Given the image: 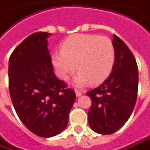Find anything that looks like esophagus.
I'll return each mask as SVG.
<instances>
[{
	"label": "esophagus",
	"mask_w": 150,
	"mask_h": 150,
	"mask_svg": "<svg viewBox=\"0 0 150 150\" xmlns=\"http://www.w3.org/2000/svg\"><path fill=\"white\" fill-rule=\"evenodd\" d=\"M75 93L76 97H80V96L82 95V93H81L80 91H78V90H75Z\"/></svg>",
	"instance_id": "esophagus-1"
}]
</instances>
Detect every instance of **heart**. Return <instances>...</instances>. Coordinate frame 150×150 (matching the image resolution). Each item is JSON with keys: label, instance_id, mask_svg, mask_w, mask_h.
<instances>
[{"label": "heart", "instance_id": "1", "mask_svg": "<svg viewBox=\"0 0 150 150\" xmlns=\"http://www.w3.org/2000/svg\"><path fill=\"white\" fill-rule=\"evenodd\" d=\"M115 59V46L109 38L79 34L65 40L61 52L52 55V65L56 75L62 80H67L77 67L79 71L74 82L84 86L91 81L93 84L103 82L111 73Z\"/></svg>", "mask_w": 150, "mask_h": 150}]
</instances>
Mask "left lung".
Returning <instances> with one entry per match:
<instances>
[{
  "label": "left lung",
  "instance_id": "1",
  "mask_svg": "<svg viewBox=\"0 0 150 150\" xmlns=\"http://www.w3.org/2000/svg\"><path fill=\"white\" fill-rule=\"evenodd\" d=\"M113 37L115 59L110 75L86 94L92 101L88 112L89 125L101 134L120 129L131 115L137 100L139 74L135 58L121 39L115 35Z\"/></svg>",
  "mask_w": 150,
  "mask_h": 150
}]
</instances>
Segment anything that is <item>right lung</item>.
<instances>
[{"mask_svg":"<svg viewBox=\"0 0 150 150\" xmlns=\"http://www.w3.org/2000/svg\"><path fill=\"white\" fill-rule=\"evenodd\" d=\"M47 32H36L24 40L9 59V90L20 120L35 134H59L69 121L75 102L72 89L56 78L48 49Z\"/></svg>","mask_w":150,"mask_h":150,"instance_id":"add662e5","label":"right lung"}]
</instances>
